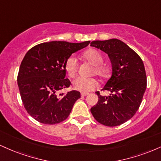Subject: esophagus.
I'll use <instances>...</instances> for the list:
<instances>
[{
	"label": "esophagus",
	"mask_w": 161,
	"mask_h": 161,
	"mask_svg": "<svg viewBox=\"0 0 161 161\" xmlns=\"http://www.w3.org/2000/svg\"><path fill=\"white\" fill-rule=\"evenodd\" d=\"M88 95V93H86V92H82V93H81V96H82V97H84V96H86Z\"/></svg>",
	"instance_id": "obj_1"
}]
</instances>
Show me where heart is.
<instances>
[{
  "label": "heart",
  "instance_id": "1",
  "mask_svg": "<svg viewBox=\"0 0 161 161\" xmlns=\"http://www.w3.org/2000/svg\"><path fill=\"white\" fill-rule=\"evenodd\" d=\"M85 58L89 61L94 66L92 73L99 77L105 76L107 73V68L103 65L102 55L98 51L95 49H90L87 51L83 54ZM78 69V62L76 58L73 56L68 57L65 64V70L67 75L70 77H74L77 73ZM97 83L95 79L84 78V77H78L74 79L73 82V87L77 91L87 92L95 89L97 87Z\"/></svg>",
  "mask_w": 161,
  "mask_h": 161
}]
</instances>
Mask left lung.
<instances>
[{
    "label": "left lung",
    "mask_w": 161,
    "mask_h": 161,
    "mask_svg": "<svg viewBox=\"0 0 161 161\" xmlns=\"http://www.w3.org/2000/svg\"><path fill=\"white\" fill-rule=\"evenodd\" d=\"M91 46L106 53L112 66L111 76L102 88L110 95L96 92L98 101L91 112L101 124L119 125L135 115L142 103L147 87L143 61L126 44L116 38L93 41Z\"/></svg>",
    "instance_id": "obj_1"
}]
</instances>
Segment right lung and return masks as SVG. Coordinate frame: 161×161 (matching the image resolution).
Returning a JSON list of instances; mask_svg holds the SVG:
<instances>
[{"label": "right lung", "instance_id": "1", "mask_svg": "<svg viewBox=\"0 0 161 161\" xmlns=\"http://www.w3.org/2000/svg\"><path fill=\"white\" fill-rule=\"evenodd\" d=\"M82 43L49 42L32 47L20 64L17 84L25 110L32 117L44 124H56L69 115L80 92L59 94L68 88L65 64L73 53L84 48Z\"/></svg>", "mask_w": 161, "mask_h": 161}]
</instances>
